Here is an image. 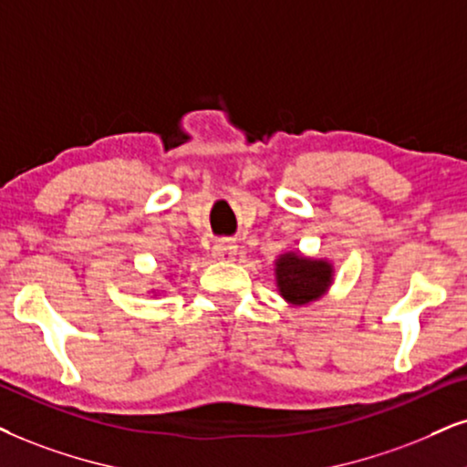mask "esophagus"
Wrapping results in <instances>:
<instances>
[{
    "label": "esophagus",
    "mask_w": 467,
    "mask_h": 467,
    "mask_svg": "<svg viewBox=\"0 0 467 467\" xmlns=\"http://www.w3.org/2000/svg\"><path fill=\"white\" fill-rule=\"evenodd\" d=\"M213 256L222 263H233L234 258H237V245H234V241H228V239L217 241L213 245Z\"/></svg>",
    "instance_id": "1"
}]
</instances>
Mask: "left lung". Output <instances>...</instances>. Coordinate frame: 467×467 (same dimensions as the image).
Returning <instances> with one entry per match:
<instances>
[{
  "label": "left lung",
  "mask_w": 467,
  "mask_h": 467,
  "mask_svg": "<svg viewBox=\"0 0 467 467\" xmlns=\"http://www.w3.org/2000/svg\"><path fill=\"white\" fill-rule=\"evenodd\" d=\"M275 286L280 297L291 306L318 302L334 285V263L308 256L299 250L282 252L274 263Z\"/></svg>",
  "instance_id": "1"
}]
</instances>
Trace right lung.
Wrapping results in <instances>:
<instances>
[{"instance_id":"add662e5","label":"right lung","mask_w":467,"mask_h":467,"mask_svg":"<svg viewBox=\"0 0 467 467\" xmlns=\"http://www.w3.org/2000/svg\"><path fill=\"white\" fill-rule=\"evenodd\" d=\"M149 293H152V295H155V297H157V295H161V293H165V288L163 286H159V288H150V291Z\"/></svg>"}]
</instances>
